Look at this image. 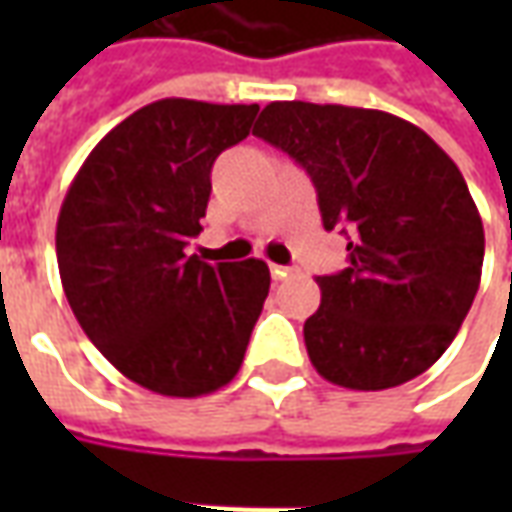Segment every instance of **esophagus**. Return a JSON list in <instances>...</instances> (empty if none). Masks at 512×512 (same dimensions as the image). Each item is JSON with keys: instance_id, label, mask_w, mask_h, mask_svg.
Listing matches in <instances>:
<instances>
[{"instance_id": "esophagus-1", "label": "esophagus", "mask_w": 512, "mask_h": 512, "mask_svg": "<svg viewBox=\"0 0 512 512\" xmlns=\"http://www.w3.org/2000/svg\"><path fill=\"white\" fill-rule=\"evenodd\" d=\"M290 274H293V268L274 266V263H271V277H274V279H288Z\"/></svg>"}]
</instances>
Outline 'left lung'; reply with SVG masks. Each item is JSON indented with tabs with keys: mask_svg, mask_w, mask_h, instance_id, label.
<instances>
[{
	"mask_svg": "<svg viewBox=\"0 0 512 512\" xmlns=\"http://www.w3.org/2000/svg\"><path fill=\"white\" fill-rule=\"evenodd\" d=\"M252 134L307 169L326 230L351 227L348 268L318 277L321 307L304 323L315 370L362 392L425 373L480 288L483 219L461 169L378 109L274 101Z\"/></svg>",
	"mask_w": 512,
	"mask_h": 512,
	"instance_id": "left-lung-1",
	"label": "left lung"
}]
</instances>
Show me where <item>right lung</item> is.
Segmentation results:
<instances>
[{"label": "right lung", "mask_w": 512, "mask_h": 512, "mask_svg": "<svg viewBox=\"0 0 512 512\" xmlns=\"http://www.w3.org/2000/svg\"><path fill=\"white\" fill-rule=\"evenodd\" d=\"M257 104L164 98L93 147L57 219L68 304L93 345L134 384L200 397L230 384L263 312V260L186 257L222 150L249 136Z\"/></svg>", "instance_id": "obj_1"}]
</instances>
